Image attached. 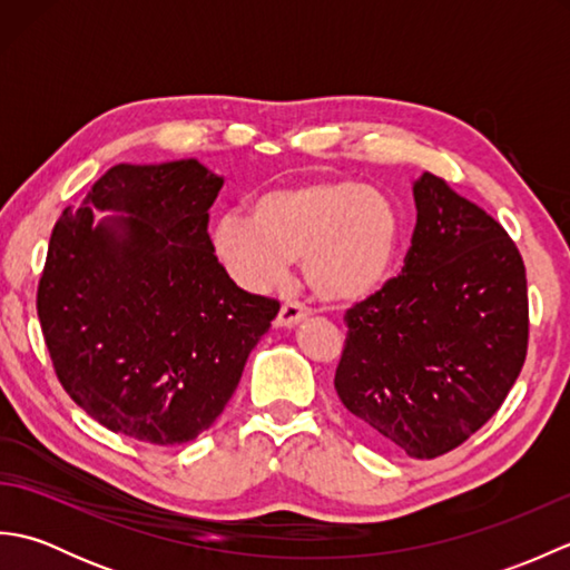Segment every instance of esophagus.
<instances>
[{
    "instance_id": "34e87169",
    "label": "esophagus",
    "mask_w": 570,
    "mask_h": 570,
    "mask_svg": "<svg viewBox=\"0 0 570 570\" xmlns=\"http://www.w3.org/2000/svg\"><path fill=\"white\" fill-rule=\"evenodd\" d=\"M308 318V311L296 304V301H286V304L282 306V311H278L276 316V328H294V325L304 323Z\"/></svg>"
}]
</instances>
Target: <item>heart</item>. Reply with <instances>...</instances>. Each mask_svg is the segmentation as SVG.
Instances as JSON below:
<instances>
[{"instance_id": "obj_1", "label": "heart", "mask_w": 570, "mask_h": 570, "mask_svg": "<svg viewBox=\"0 0 570 570\" xmlns=\"http://www.w3.org/2000/svg\"><path fill=\"white\" fill-rule=\"evenodd\" d=\"M213 249L235 282L264 292L304 259V278L323 304H357L390 282L404 239L402 210L384 190L355 178H316L266 190L252 215L227 210Z\"/></svg>"}]
</instances>
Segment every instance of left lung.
<instances>
[{
  "instance_id": "left-lung-1",
  "label": "left lung",
  "mask_w": 570,
  "mask_h": 570,
  "mask_svg": "<svg viewBox=\"0 0 570 570\" xmlns=\"http://www.w3.org/2000/svg\"><path fill=\"white\" fill-rule=\"evenodd\" d=\"M402 276L345 313L335 392L374 441L439 458L498 411L529 341L517 245L475 203L423 174Z\"/></svg>"
}]
</instances>
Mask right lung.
<instances>
[{
  "instance_id": "obj_1",
  "label": "right lung",
  "mask_w": 570,
  "mask_h": 570,
  "mask_svg": "<svg viewBox=\"0 0 570 570\" xmlns=\"http://www.w3.org/2000/svg\"><path fill=\"white\" fill-rule=\"evenodd\" d=\"M220 188L198 159L117 164L53 227L41 331L63 390L105 429L193 441L276 318L278 301L247 294L215 257L208 210Z\"/></svg>"
}]
</instances>
